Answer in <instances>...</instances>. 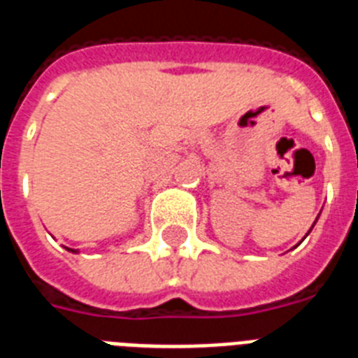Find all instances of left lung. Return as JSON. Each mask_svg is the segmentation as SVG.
Masks as SVG:
<instances>
[{"label": "left lung", "mask_w": 358, "mask_h": 358, "mask_svg": "<svg viewBox=\"0 0 358 358\" xmlns=\"http://www.w3.org/2000/svg\"><path fill=\"white\" fill-rule=\"evenodd\" d=\"M307 234H308V233H307Z\"/></svg>", "instance_id": "obj_1"}]
</instances>
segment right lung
<instances>
[{
  "label": "right lung",
  "instance_id": "right-lung-1",
  "mask_svg": "<svg viewBox=\"0 0 358 358\" xmlns=\"http://www.w3.org/2000/svg\"><path fill=\"white\" fill-rule=\"evenodd\" d=\"M68 251H71V253H77V251H73V250H68Z\"/></svg>",
  "mask_w": 358,
  "mask_h": 358
}]
</instances>
